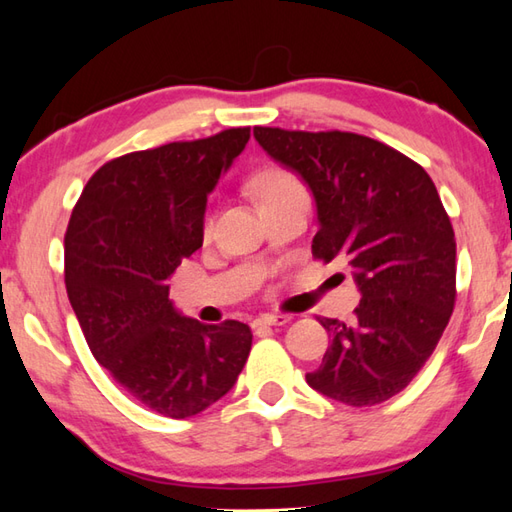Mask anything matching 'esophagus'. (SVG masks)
I'll use <instances>...</instances> for the list:
<instances>
[{"label": "esophagus", "mask_w": 512, "mask_h": 512, "mask_svg": "<svg viewBox=\"0 0 512 512\" xmlns=\"http://www.w3.org/2000/svg\"><path fill=\"white\" fill-rule=\"evenodd\" d=\"M290 319V314H262V317L255 319V325L257 328H270V325H286Z\"/></svg>", "instance_id": "esophagus-1"}]
</instances>
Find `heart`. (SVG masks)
Returning <instances> with one entry per match:
<instances>
[{
	"mask_svg": "<svg viewBox=\"0 0 512 512\" xmlns=\"http://www.w3.org/2000/svg\"><path fill=\"white\" fill-rule=\"evenodd\" d=\"M250 189H253L262 206L275 202L279 198H286L290 193L303 191L301 182L292 176L288 169L277 167V165H268L264 169H259L253 176V180H250ZM204 231L206 233L211 231V220H206Z\"/></svg>",
	"mask_w": 512,
	"mask_h": 512,
	"instance_id": "b5f03b06",
	"label": "heart"
}]
</instances>
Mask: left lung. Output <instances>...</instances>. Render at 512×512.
<instances>
[{
	"mask_svg": "<svg viewBox=\"0 0 512 512\" xmlns=\"http://www.w3.org/2000/svg\"><path fill=\"white\" fill-rule=\"evenodd\" d=\"M253 136L312 191V255L345 257L361 292L352 323L321 319L332 343L308 385L350 407L389 400L429 361L455 303V235L436 184L367 136L279 127Z\"/></svg>",
	"mask_w": 512,
	"mask_h": 512,
	"instance_id": "8db88e82",
	"label": "left lung"
}]
</instances>
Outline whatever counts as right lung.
Instances as JSON below:
<instances>
[{"label":"right lung","mask_w":512,"mask_h":512,"mask_svg":"<svg viewBox=\"0 0 512 512\" xmlns=\"http://www.w3.org/2000/svg\"><path fill=\"white\" fill-rule=\"evenodd\" d=\"M248 127L110 160L85 184L65 233V288L90 350L140 405L189 418L233 389L253 332L184 317L167 279L202 246L206 198Z\"/></svg>","instance_id":"add662e5"}]
</instances>
